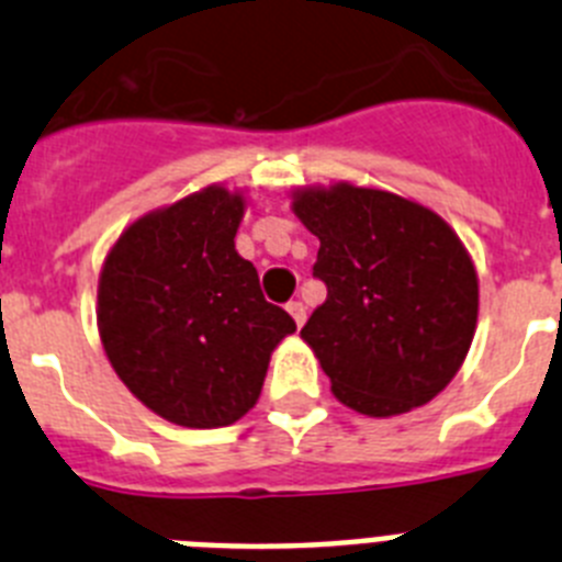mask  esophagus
<instances>
[{
    "label": "esophagus",
    "mask_w": 562,
    "mask_h": 562,
    "mask_svg": "<svg viewBox=\"0 0 562 562\" xmlns=\"http://www.w3.org/2000/svg\"><path fill=\"white\" fill-rule=\"evenodd\" d=\"M286 312H290L292 321H295L297 326L306 324V306L301 304V301H290V304H286Z\"/></svg>",
    "instance_id": "34e87169"
}]
</instances>
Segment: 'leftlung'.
<instances>
[{"instance_id":"1","label":"left lung","mask_w":562,"mask_h":562,"mask_svg":"<svg viewBox=\"0 0 562 562\" xmlns=\"http://www.w3.org/2000/svg\"><path fill=\"white\" fill-rule=\"evenodd\" d=\"M321 250L312 276L326 301L301 337L337 400L396 416L434 400L473 342L479 278L464 245L428 207L374 188L295 193Z\"/></svg>"}]
</instances>
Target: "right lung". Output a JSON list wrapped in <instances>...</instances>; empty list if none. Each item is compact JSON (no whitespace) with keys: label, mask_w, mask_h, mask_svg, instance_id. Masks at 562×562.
<instances>
[{"label":"right lung","mask_w":562,"mask_h":562,"mask_svg":"<svg viewBox=\"0 0 562 562\" xmlns=\"http://www.w3.org/2000/svg\"><path fill=\"white\" fill-rule=\"evenodd\" d=\"M245 200L225 188L134 222L98 284L112 369L137 400L182 428H225L256 405L270 355L295 331L236 252Z\"/></svg>","instance_id":"1"}]
</instances>
